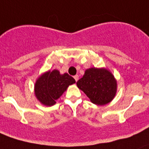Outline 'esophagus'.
Returning a JSON list of instances; mask_svg holds the SVG:
<instances>
[{
    "instance_id": "esophagus-1",
    "label": "esophagus",
    "mask_w": 149,
    "mask_h": 149,
    "mask_svg": "<svg viewBox=\"0 0 149 149\" xmlns=\"http://www.w3.org/2000/svg\"><path fill=\"white\" fill-rule=\"evenodd\" d=\"M73 78H74V79H75V81H77L79 80V76H78V75H76V76H73Z\"/></svg>"
}]
</instances>
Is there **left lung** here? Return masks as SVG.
Returning a JSON list of instances; mask_svg holds the SVG:
<instances>
[{"instance_id": "obj_1", "label": "left lung", "mask_w": 149, "mask_h": 149, "mask_svg": "<svg viewBox=\"0 0 149 149\" xmlns=\"http://www.w3.org/2000/svg\"><path fill=\"white\" fill-rule=\"evenodd\" d=\"M76 84L91 102L97 105L110 102L116 94V81L113 75L104 68L87 69Z\"/></svg>"}]
</instances>
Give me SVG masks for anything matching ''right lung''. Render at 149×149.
<instances>
[{"instance_id": "1", "label": "right lung", "mask_w": 149, "mask_h": 149, "mask_svg": "<svg viewBox=\"0 0 149 149\" xmlns=\"http://www.w3.org/2000/svg\"><path fill=\"white\" fill-rule=\"evenodd\" d=\"M76 81L68 73L61 75L57 70L46 72L42 75L35 84L34 93L39 101L46 106H52L55 100L61 97L69 85Z\"/></svg>"}]
</instances>
